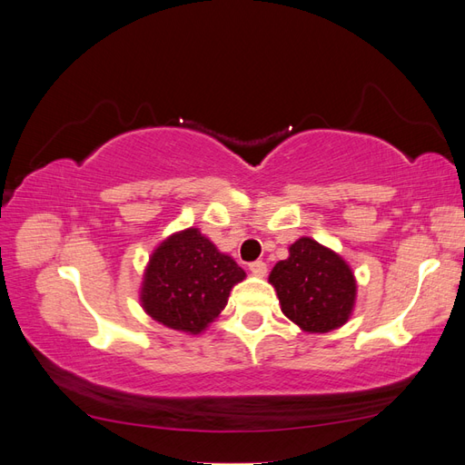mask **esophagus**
Returning a JSON list of instances; mask_svg holds the SVG:
<instances>
[{
	"label": "esophagus",
	"instance_id": "obj_1",
	"mask_svg": "<svg viewBox=\"0 0 465 465\" xmlns=\"http://www.w3.org/2000/svg\"><path fill=\"white\" fill-rule=\"evenodd\" d=\"M248 267H250V272L254 273V275H258V277H263V275L267 273V265H265V262H262V260L252 262Z\"/></svg>",
	"mask_w": 465,
	"mask_h": 465
}]
</instances>
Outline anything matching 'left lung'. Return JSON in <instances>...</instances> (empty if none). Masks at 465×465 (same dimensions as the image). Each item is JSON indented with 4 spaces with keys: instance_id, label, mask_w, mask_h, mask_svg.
<instances>
[{
    "instance_id": "left-lung-1",
    "label": "left lung",
    "mask_w": 465,
    "mask_h": 465,
    "mask_svg": "<svg viewBox=\"0 0 465 465\" xmlns=\"http://www.w3.org/2000/svg\"><path fill=\"white\" fill-rule=\"evenodd\" d=\"M283 314L311 333L343 326L355 304L357 283L351 267L312 238H299L289 258L270 273Z\"/></svg>"
}]
</instances>
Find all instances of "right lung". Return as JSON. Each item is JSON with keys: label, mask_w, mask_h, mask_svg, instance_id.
I'll list each match as a JSON object with an SVG mask.
<instances>
[{"label": "right lung", "mask_w": 465, "mask_h": 465, "mask_svg": "<svg viewBox=\"0 0 465 465\" xmlns=\"http://www.w3.org/2000/svg\"><path fill=\"white\" fill-rule=\"evenodd\" d=\"M246 277L242 267L221 254L198 229L173 234L153 252L142 289L145 312L163 326L200 333Z\"/></svg>", "instance_id": "add662e5"}]
</instances>
